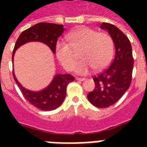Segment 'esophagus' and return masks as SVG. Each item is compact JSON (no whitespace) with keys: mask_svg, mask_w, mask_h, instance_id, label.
<instances>
[{"mask_svg":"<svg viewBox=\"0 0 147 147\" xmlns=\"http://www.w3.org/2000/svg\"><path fill=\"white\" fill-rule=\"evenodd\" d=\"M76 79L77 81H81V82H82V81H85V78H78V77H77V78H76Z\"/></svg>","mask_w":147,"mask_h":147,"instance_id":"1","label":"esophagus"}]
</instances>
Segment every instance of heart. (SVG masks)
Instances as JSON below:
<instances>
[{"mask_svg": "<svg viewBox=\"0 0 147 147\" xmlns=\"http://www.w3.org/2000/svg\"><path fill=\"white\" fill-rule=\"evenodd\" d=\"M66 38L69 44L58 41L55 45L56 56L66 70L72 69L77 60L76 52L80 49L79 55L82 59L74 67L78 75H87L92 68L100 71L111 62L114 42L109 34L82 26L69 33Z\"/></svg>", "mask_w": 147, "mask_h": 147, "instance_id": "heart-1", "label": "heart"}]
</instances>
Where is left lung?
Masks as SVG:
<instances>
[{"instance_id": "obj_1", "label": "left lung", "mask_w": 147, "mask_h": 147, "mask_svg": "<svg viewBox=\"0 0 147 147\" xmlns=\"http://www.w3.org/2000/svg\"><path fill=\"white\" fill-rule=\"evenodd\" d=\"M101 29L108 31L115 47V58L107 69L94 76L95 88L88 99L97 107H108L123 96L132 80L134 58L129 39L117 26L102 23Z\"/></svg>"}]
</instances>
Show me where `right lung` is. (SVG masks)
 I'll list each match as a JSON object with an SVG mask.
<instances>
[{
    "label": "right lung",
    "mask_w": 147,
    "mask_h": 147,
    "mask_svg": "<svg viewBox=\"0 0 147 147\" xmlns=\"http://www.w3.org/2000/svg\"><path fill=\"white\" fill-rule=\"evenodd\" d=\"M63 25L51 23H39L20 33L15 43L13 51L12 62L14 53L20 47L29 42H40L47 45L53 53H55V45L58 38L64 32ZM13 76L20 88L22 94L30 103L42 111H53L62 105L66 95L68 84L73 82L75 78L69 74H56L52 82L44 89L33 92L23 87L18 82L13 71Z\"/></svg>",
    "instance_id": "right-lung-1"
}]
</instances>
